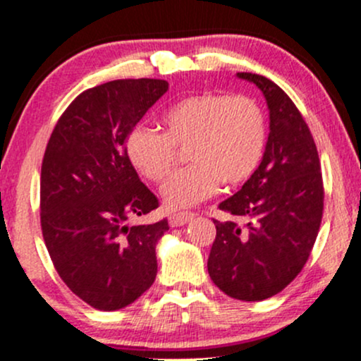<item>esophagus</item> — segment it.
I'll return each mask as SVG.
<instances>
[{
  "label": "esophagus",
  "instance_id": "esophagus-1",
  "mask_svg": "<svg viewBox=\"0 0 361 361\" xmlns=\"http://www.w3.org/2000/svg\"><path fill=\"white\" fill-rule=\"evenodd\" d=\"M193 217H195V214H193V212L173 214V216H169V226H171V228H178V226H183V224L190 223Z\"/></svg>",
  "mask_w": 361,
  "mask_h": 361
}]
</instances>
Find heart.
I'll list each match as a JSON object with an SVG mask.
<instances>
[{
	"mask_svg": "<svg viewBox=\"0 0 361 361\" xmlns=\"http://www.w3.org/2000/svg\"><path fill=\"white\" fill-rule=\"evenodd\" d=\"M164 133L135 125L125 138V156L145 180L159 183L173 171L178 149H188V168L161 188L171 211L212 197L223 181L238 187L253 176L267 144L262 106L250 96L207 92L183 99L162 116Z\"/></svg>",
	"mask_w": 361,
	"mask_h": 361,
	"instance_id": "b5f03b06",
	"label": "heart"
}]
</instances>
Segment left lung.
I'll use <instances>...</instances> for the list:
<instances>
[{"instance_id": "left-lung-1", "label": "left lung", "mask_w": 361, "mask_h": 361, "mask_svg": "<svg viewBox=\"0 0 361 361\" xmlns=\"http://www.w3.org/2000/svg\"><path fill=\"white\" fill-rule=\"evenodd\" d=\"M236 77L262 90L269 137L253 176L219 204L233 219H214L207 271L231 298L260 302L283 291L308 260L322 221V173L310 130L286 92L262 75Z\"/></svg>"}]
</instances>
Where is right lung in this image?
Here are the masks:
<instances>
[{"mask_svg":"<svg viewBox=\"0 0 361 361\" xmlns=\"http://www.w3.org/2000/svg\"><path fill=\"white\" fill-rule=\"evenodd\" d=\"M168 82L113 80L85 90L61 114L41 169V226L59 277L97 310L133 303L157 274L168 221L130 226L157 209L125 156L126 133L164 96Z\"/></svg>","mask_w":361,"mask_h":361,"instance_id":"add662e5","label":"right lung"}]
</instances>
